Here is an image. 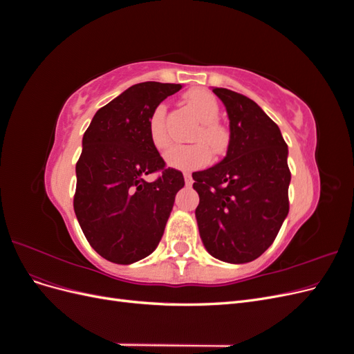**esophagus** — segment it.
<instances>
[{"mask_svg":"<svg viewBox=\"0 0 354 354\" xmlns=\"http://www.w3.org/2000/svg\"><path fill=\"white\" fill-rule=\"evenodd\" d=\"M185 181H186V186H190L192 183H194V178H192V176L189 173H185Z\"/></svg>","mask_w":354,"mask_h":354,"instance_id":"obj_1","label":"esophagus"}]
</instances>
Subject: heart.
Segmentation results:
<instances>
[{"label":"heart","mask_w":354,"mask_h":354,"mask_svg":"<svg viewBox=\"0 0 354 354\" xmlns=\"http://www.w3.org/2000/svg\"><path fill=\"white\" fill-rule=\"evenodd\" d=\"M186 102L196 113L201 125L192 140L196 143L178 145L171 147L165 160L169 167L180 169H194L205 165L214 155L226 152L230 142V133L226 125L218 121L220 104L216 95L207 90H192L186 94ZM165 104H158L147 122V131L152 145L158 151H165L169 146V137L165 128Z\"/></svg>","instance_id":"obj_1"}]
</instances>
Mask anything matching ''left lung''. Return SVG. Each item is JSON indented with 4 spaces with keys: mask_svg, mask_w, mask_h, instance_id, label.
Returning a JSON list of instances; mask_svg holds the SVG:
<instances>
[{
    "mask_svg": "<svg viewBox=\"0 0 354 354\" xmlns=\"http://www.w3.org/2000/svg\"><path fill=\"white\" fill-rule=\"evenodd\" d=\"M212 91L226 106L230 142L220 164L192 174L199 234L216 259L250 263L273 243L288 216V146L254 100L227 88Z\"/></svg>",
    "mask_w": 354,
    "mask_h": 354,
    "instance_id": "obj_1",
    "label": "left lung"
}]
</instances>
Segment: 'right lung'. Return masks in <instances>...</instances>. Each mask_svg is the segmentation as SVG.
Segmentation results:
<instances>
[{"mask_svg": "<svg viewBox=\"0 0 354 354\" xmlns=\"http://www.w3.org/2000/svg\"><path fill=\"white\" fill-rule=\"evenodd\" d=\"M180 84L140 82L95 112L82 137L73 209L91 248L116 264L152 254L162 238L181 171L167 168L147 122ZM159 172L153 182L144 177Z\"/></svg>", "mask_w": 354, "mask_h": 354, "instance_id": "add662e5", "label": "right lung"}]
</instances>
